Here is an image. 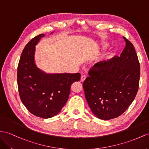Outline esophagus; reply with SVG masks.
<instances>
[{
	"label": "esophagus",
	"instance_id": "esophagus-1",
	"mask_svg": "<svg viewBox=\"0 0 149 149\" xmlns=\"http://www.w3.org/2000/svg\"><path fill=\"white\" fill-rule=\"evenodd\" d=\"M86 78V76H85L84 75H82L81 76V82H84V81Z\"/></svg>",
	"mask_w": 149,
	"mask_h": 149
}]
</instances>
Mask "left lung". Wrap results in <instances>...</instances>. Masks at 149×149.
I'll list each match as a JSON object with an SVG mask.
<instances>
[{"instance_id": "obj_1", "label": "left lung", "mask_w": 149, "mask_h": 149, "mask_svg": "<svg viewBox=\"0 0 149 149\" xmlns=\"http://www.w3.org/2000/svg\"><path fill=\"white\" fill-rule=\"evenodd\" d=\"M126 46L120 56L95 63L83 82L85 96L92 112L101 120L123 114L139 90L140 67L133 44L123 37Z\"/></svg>"}]
</instances>
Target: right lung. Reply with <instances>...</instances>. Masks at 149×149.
<instances>
[{
	"label": "right lung",
	"mask_w": 149,
	"mask_h": 149,
	"mask_svg": "<svg viewBox=\"0 0 149 149\" xmlns=\"http://www.w3.org/2000/svg\"><path fill=\"white\" fill-rule=\"evenodd\" d=\"M44 34L33 38L22 50L17 67L19 94L25 107L34 115L49 118L66 104L72 84L79 81L81 74H47L34 62L35 45Z\"/></svg>",
	"instance_id": "1"
}]
</instances>
